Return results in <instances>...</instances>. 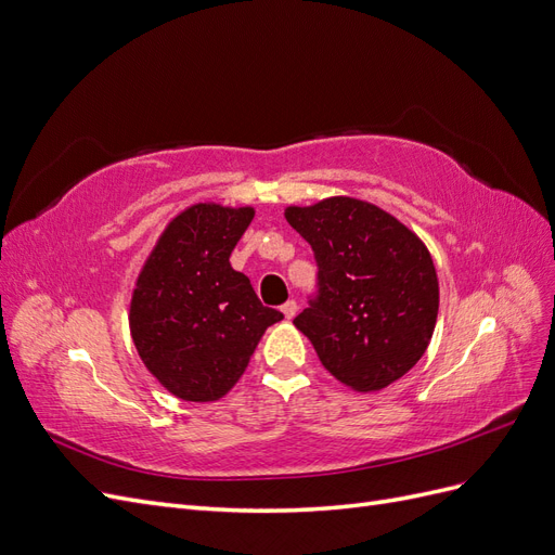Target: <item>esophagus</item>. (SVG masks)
<instances>
[{
	"mask_svg": "<svg viewBox=\"0 0 555 555\" xmlns=\"http://www.w3.org/2000/svg\"><path fill=\"white\" fill-rule=\"evenodd\" d=\"M296 312H298V306H296V300H287V304L282 306V314L287 317V319H294L296 317Z\"/></svg>",
	"mask_w": 555,
	"mask_h": 555,
	"instance_id": "1",
	"label": "esophagus"
}]
</instances>
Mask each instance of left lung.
Instances as JSON below:
<instances>
[{"label": "left lung", "instance_id": "left-lung-1", "mask_svg": "<svg viewBox=\"0 0 555 555\" xmlns=\"http://www.w3.org/2000/svg\"><path fill=\"white\" fill-rule=\"evenodd\" d=\"M284 217L319 266V294L294 319L296 328L349 389H386L424 357L438 322L440 284L428 247L393 215L351 196L289 206Z\"/></svg>", "mask_w": 555, "mask_h": 555}]
</instances>
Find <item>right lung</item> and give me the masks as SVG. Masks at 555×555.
Masks as SVG:
<instances>
[{
  "label": "right lung",
  "mask_w": 555,
  "mask_h": 555,
  "mask_svg": "<svg viewBox=\"0 0 555 555\" xmlns=\"http://www.w3.org/2000/svg\"><path fill=\"white\" fill-rule=\"evenodd\" d=\"M255 208L194 204L166 224L129 304L131 340L166 391L190 402L227 396L268 326L263 308L229 257Z\"/></svg>",
  "instance_id": "right-lung-1"
}]
</instances>
